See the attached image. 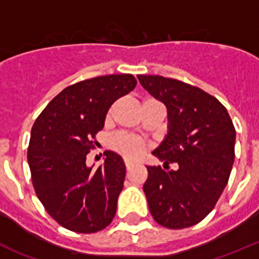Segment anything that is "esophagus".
<instances>
[{
  "mask_svg": "<svg viewBox=\"0 0 259 259\" xmlns=\"http://www.w3.org/2000/svg\"><path fill=\"white\" fill-rule=\"evenodd\" d=\"M125 166H126V169L129 170L130 167L133 166V164H132V162H129V161H125Z\"/></svg>",
  "mask_w": 259,
  "mask_h": 259,
  "instance_id": "obj_1",
  "label": "esophagus"
}]
</instances>
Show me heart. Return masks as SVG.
<instances>
[{"label":"heart","instance_id":"obj_1","mask_svg":"<svg viewBox=\"0 0 259 259\" xmlns=\"http://www.w3.org/2000/svg\"><path fill=\"white\" fill-rule=\"evenodd\" d=\"M111 112L112 108L108 111V115H111ZM109 148L127 160H137L146 152V144L141 139L127 134H117L112 137L109 139Z\"/></svg>","mask_w":259,"mask_h":259}]
</instances>
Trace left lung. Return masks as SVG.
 <instances>
[{"instance_id": "left-lung-1", "label": "left lung", "mask_w": 259, "mask_h": 259, "mask_svg": "<svg viewBox=\"0 0 259 259\" xmlns=\"http://www.w3.org/2000/svg\"><path fill=\"white\" fill-rule=\"evenodd\" d=\"M167 108L169 133L153 155L178 170L147 166L143 186L158 225L181 230L201 222L227 185L235 160V126L226 107L200 88L176 78L138 74Z\"/></svg>"}]
</instances>
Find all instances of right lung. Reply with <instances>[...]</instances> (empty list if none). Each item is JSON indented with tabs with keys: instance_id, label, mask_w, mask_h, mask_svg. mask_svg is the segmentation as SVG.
<instances>
[{
	"instance_id": "right-lung-1",
	"label": "right lung",
	"mask_w": 259,
	"mask_h": 259,
	"mask_svg": "<svg viewBox=\"0 0 259 259\" xmlns=\"http://www.w3.org/2000/svg\"><path fill=\"white\" fill-rule=\"evenodd\" d=\"M135 85L133 74L80 81L62 90L34 121L27 155L32 183L51 218L69 231L98 232L115 217L124 161L106 151L104 165L93 170L86 155L98 143L109 107Z\"/></svg>"
}]
</instances>
